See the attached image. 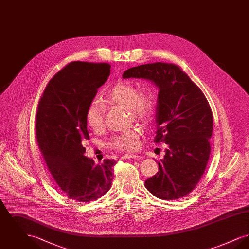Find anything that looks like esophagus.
<instances>
[{
	"label": "esophagus",
	"instance_id": "obj_1",
	"mask_svg": "<svg viewBox=\"0 0 249 249\" xmlns=\"http://www.w3.org/2000/svg\"><path fill=\"white\" fill-rule=\"evenodd\" d=\"M139 158L138 155L125 154L121 156V160H129V159H137Z\"/></svg>",
	"mask_w": 249,
	"mask_h": 249
}]
</instances>
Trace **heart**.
I'll return each mask as SVG.
<instances>
[{"label":"heart","instance_id":"heart-1","mask_svg":"<svg viewBox=\"0 0 249 249\" xmlns=\"http://www.w3.org/2000/svg\"><path fill=\"white\" fill-rule=\"evenodd\" d=\"M108 105H117L128 108L131 117L138 122H148L155 112L156 98L150 89H144L138 91L133 84L121 82L110 88L104 97ZM105 107L99 102L89 104L86 112V120L89 127L96 132L105 127ZM142 130L138 127L132 128L114 136L108 146L114 150L132 151L138 147L139 136Z\"/></svg>","mask_w":249,"mask_h":249}]
</instances>
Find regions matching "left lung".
Masks as SVG:
<instances>
[{"label": "left lung", "mask_w": 249, "mask_h": 249, "mask_svg": "<svg viewBox=\"0 0 249 249\" xmlns=\"http://www.w3.org/2000/svg\"><path fill=\"white\" fill-rule=\"evenodd\" d=\"M123 78H144L159 87L155 143L165 142L159 172L144 182L161 200L185 197L195 189L211 153L213 114L201 89L178 65L155 62L132 67Z\"/></svg>", "instance_id": "left-lung-1"}]
</instances>
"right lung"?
I'll return each instance as SVG.
<instances>
[{
    "instance_id": "right-lung-1",
    "label": "right lung",
    "mask_w": 249,
    "mask_h": 249,
    "mask_svg": "<svg viewBox=\"0 0 249 249\" xmlns=\"http://www.w3.org/2000/svg\"><path fill=\"white\" fill-rule=\"evenodd\" d=\"M109 63L72 61L48 82L36 112V138L52 178L71 200L94 201L111 188L116 161L84 156L86 112L110 74Z\"/></svg>"
}]
</instances>
